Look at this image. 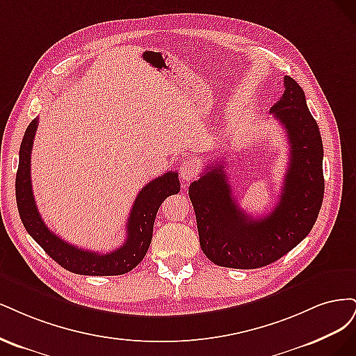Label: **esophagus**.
<instances>
[{"instance_id": "esophagus-1", "label": "esophagus", "mask_w": 356, "mask_h": 356, "mask_svg": "<svg viewBox=\"0 0 356 356\" xmlns=\"http://www.w3.org/2000/svg\"><path fill=\"white\" fill-rule=\"evenodd\" d=\"M197 171H198L197 164L188 161L180 167V179L183 181H191L193 177H197Z\"/></svg>"}]
</instances>
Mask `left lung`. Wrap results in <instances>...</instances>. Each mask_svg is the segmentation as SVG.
Masks as SVG:
<instances>
[{
  "instance_id": "8db88e82",
  "label": "left lung",
  "mask_w": 356,
  "mask_h": 356,
  "mask_svg": "<svg viewBox=\"0 0 356 356\" xmlns=\"http://www.w3.org/2000/svg\"><path fill=\"white\" fill-rule=\"evenodd\" d=\"M284 95L270 113L290 143V165L280 201L254 219L239 209L225 165H207L191 183L189 198L197 217L200 245L213 263L234 269H257L281 259L311 232L324 198V147L302 87L284 76Z\"/></svg>"
}]
</instances>
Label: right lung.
<instances>
[{"label":"right lung","mask_w":356,"mask_h":356,"mask_svg":"<svg viewBox=\"0 0 356 356\" xmlns=\"http://www.w3.org/2000/svg\"><path fill=\"white\" fill-rule=\"evenodd\" d=\"M38 127V118L32 120L24 134L19 151L16 175V201L22 223L28 234L37 241L54 261L66 270L91 277H111L130 272L143 260L151 245L154 222L163 201L180 191L177 173H168L149 181L137 193L127 220V238L124 244L111 253H97L71 245L54 235L38 213L31 183V152Z\"/></svg>","instance_id":"add662e5"}]
</instances>
